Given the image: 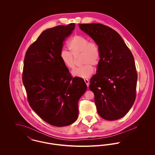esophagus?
<instances>
[{
  "label": "esophagus",
  "mask_w": 155,
  "mask_h": 155,
  "mask_svg": "<svg viewBox=\"0 0 155 155\" xmlns=\"http://www.w3.org/2000/svg\"><path fill=\"white\" fill-rule=\"evenodd\" d=\"M84 81H85V82L86 83L87 87H88L89 85V81L88 80V79H84Z\"/></svg>",
  "instance_id": "34e87169"
}]
</instances>
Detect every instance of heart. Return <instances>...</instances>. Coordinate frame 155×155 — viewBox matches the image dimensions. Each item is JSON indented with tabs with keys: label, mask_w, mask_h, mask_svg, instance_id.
<instances>
[{
	"label": "heart",
	"mask_w": 155,
	"mask_h": 155,
	"mask_svg": "<svg viewBox=\"0 0 155 155\" xmlns=\"http://www.w3.org/2000/svg\"><path fill=\"white\" fill-rule=\"evenodd\" d=\"M70 52L61 50L60 58L65 66L73 69L75 66V60L73 56L81 55V67L75 68L72 74L81 78H88L94 73V67L97 66L101 59V52L99 45L95 41H89L86 37L75 35L71 38L67 44Z\"/></svg>",
	"instance_id": "1"
}]
</instances>
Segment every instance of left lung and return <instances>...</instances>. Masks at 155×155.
<instances>
[{"instance_id": "obj_1", "label": "left lung", "mask_w": 155, "mask_h": 155, "mask_svg": "<svg viewBox=\"0 0 155 155\" xmlns=\"http://www.w3.org/2000/svg\"><path fill=\"white\" fill-rule=\"evenodd\" d=\"M99 45L101 59L89 88L99 115L107 120L124 117L136 97L138 74L133 54L115 30L101 24H80Z\"/></svg>"}]
</instances>
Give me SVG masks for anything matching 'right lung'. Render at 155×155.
<instances>
[{"label": "right lung", "mask_w": 155, "mask_h": 155, "mask_svg": "<svg viewBox=\"0 0 155 155\" xmlns=\"http://www.w3.org/2000/svg\"><path fill=\"white\" fill-rule=\"evenodd\" d=\"M75 24L45 30L31 45L24 60L22 80L31 107L51 125L64 127L76 121L78 102L87 87L73 77L60 58L63 42Z\"/></svg>", "instance_id": "1"}]
</instances>
